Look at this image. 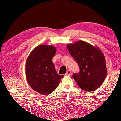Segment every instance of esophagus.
<instances>
[{
  "mask_svg": "<svg viewBox=\"0 0 121 121\" xmlns=\"http://www.w3.org/2000/svg\"><path fill=\"white\" fill-rule=\"evenodd\" d=\"M71 71H69V70H68L67 72V73H66V75H68V76H70L71 75Z\"/></svg>",
  "mask_w": 121,
  "mask_h": 121,
  "instance_id": "34e87169",
  "label": "esophagus"
}]
</instances>
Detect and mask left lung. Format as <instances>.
I'll return each instance as SVG.
<instances>
[{
  "mask_svg": "<svg viewBox=\"0 0 121 121\" xmlns=\"http://www.w3.org/2000/svg\"><path fill=\"white\" fill-rule=\"evenodd\" d=\"M67 47L80 68V72L72 76L79 87L88 92L96 90L107 76L104 54L99 48L83 41L69 44Z\"/></svg>",
  "mask_w": 121,
  "mask_h": 121,
  "instance_id": "left-lung-1",
  "label": "left lung"
}]
</instances>
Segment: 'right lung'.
I'll use <instances>...</instances> for the list:
<instances>
[{"label": "right lung", "instance_id": "1", "mask_svg": "<svg viewBox=\"0 0 121 121\" xmlns=\"http://www.w3.org/2000/svg\"><path fill=\"white\" fill-rule=\"evenodd\" d=\"M56 53L52 46L39 45L29 55L26 64V75L32 88L40 94L53 92L63 75L56 71L52 59Z\"/></svg>", "mask_w": 121, "mask_h": 121}]
</instances>
